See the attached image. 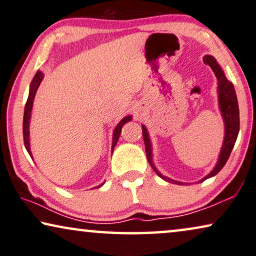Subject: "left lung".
I'll return each mask as SVG.
<instances>
[{"label": "left lung", "instance_id": "obj_1", "mask_svg": "<svg viewBox=\"0 0 256 256\" xmlns=\"http://www.w3.org/2000/svg\"><path fill=\"white\" fill-rule=\"evenodd\" d=\"M204 64H208L211 67L212 72H214L216 78L218 81V106L219 110H220L222 117L224 120V126H225V134H224V142H222V146L219 153L217 164L214 167V169L208 172L206 176H204L203 178L200 180L197 183H200L205 181L206 178H210L212 176L217 175L219 172L222 170V168L224 167L226 161L228 160L230 154H231L233 146H234L236 140L238 138V133H239V126H240V120H239V106H238V100L236 95L234 87H233L232 82H230L226 78L224 70H222V67L219 66L217 60L214 59L212 56H205L203 58ZM142 136H144V142H145V150H146V156L147 160L150 164V167L153 168V170L156 172L158 176H160L161 178L164 181L175 183V184H186V183L175 181L161 174L158 170L156 164L153 162V150H152V142H150V138L148 134V131L145 125H142Z\"/></svg>", "mask_w": 256, "mask_h": 256}]
</instances>
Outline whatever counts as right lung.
I'll list each match as a JSON object with an SVG mask.
<instances>
[{
    "mask_svg": "<svg viewBox=\"0 0 256 256\" xmlns=\"http://www.w3.org/2000/svg\"><path fill=\"white\" fill-rule=\"evenodd\" d=\"M42 78H44V74H42V72L38 70L37 73H36L34 80H32L31 84H30V90H28V97L26 104H25V109H24V117H23L24 145H25V148H26L28 153L30 154L31 158H32V153H31V148H30V120H31V112H32V106H34V100L36 92H37L38 87H39V84H40V82L42 81ZM131 120H132V116L124 117L123 120H122L120 123L117 124V126L114 128V134H112V146H111V152H114V146H116L118 139H120V136L122 128H123V125L126 124L128 122H130ZM32 159H34V158H32ZM103 184H104V182L102 183V184H100L98 186H96V188H100V186H102Z\"/></svg>",
    "mask_w": 256,
    "mask_h": 256,
    "instance_id": "1",
    "label": "right lung"
}]
</instances>
